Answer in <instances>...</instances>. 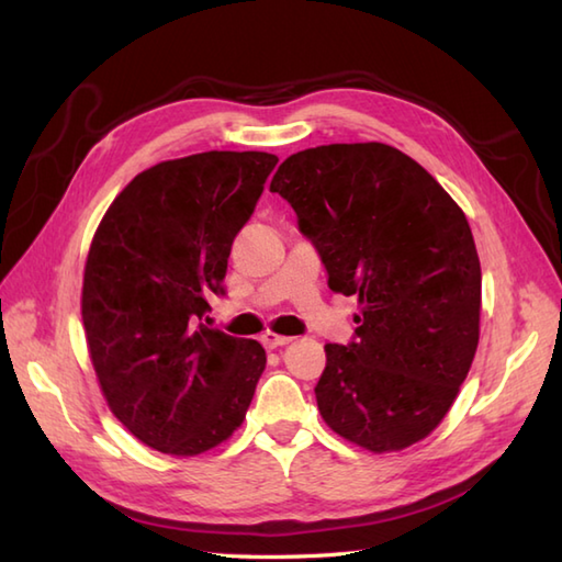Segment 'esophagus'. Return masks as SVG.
I'll return each mask as SVG.
<instances>
[{"instance_id":"esophagus-1","label":"esophagus","mask_w":562,"mask_h":562,"mask_svg":"<svg viewBox=\"0 0 562 562\" xmlns=\"http://www.w3.org/2000/svg\"><path fill=\"white\" fill-rule=\"evenodd\" d=\"M260 342L266 345L268 350H274V348H284V345H290L292 338L290 336H274V333H262Z\"/></svg>"}]
</instances>
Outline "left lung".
<instances>
[{
    "label": "left lung",
    "mask_w": 562,
    "mask_h": 562,
    "mask_svg": "<svg viewBox=\"0 0 562 562\" xmlns=\"http://www.w3.org/2000/svg\"><path fill=\"white\" fill-rule=\"evenodd\" d=\"M270 190L296 212L328 288L360 306L352 340L326 345L321 415L369 451L415 445L451 408L479 348L481 262L465 214L381 142L296 151Z\"/></svg>",
    "instance_id": "obj_1"
}]
</instances>
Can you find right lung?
I'll list each match as a JSON object with an SVG mask.
<instances>
[{
	"instance_id": "right-lung-1",
	"label": "right lung",
	"mask_w": 562,
	"mask_h": 562,
	"mask_svg": "<svg viewBox=\"0 0 562 562\" xmlns=\"http://www.w3.org/2000/svg\"><path fill=\"white\" fill-rule=\"evenodd\" d=\"M278 157L202 151L151 166L101 220L81 318L113 415L147 447L193 457L244 423L266 350L200 318L224 294L234 236Z\"/></svg>"
}]
</instances>
